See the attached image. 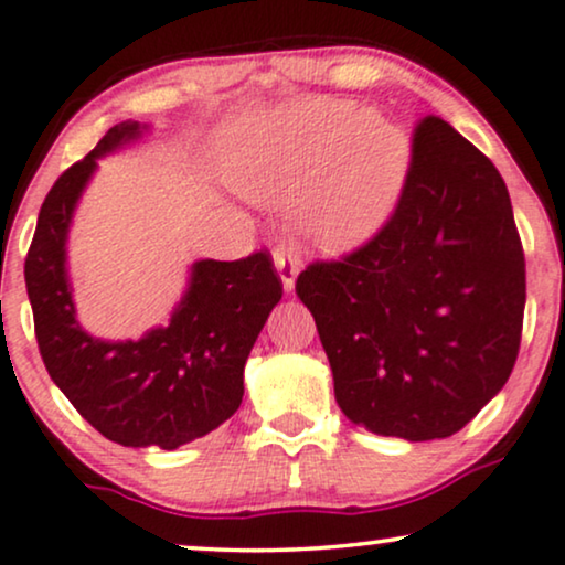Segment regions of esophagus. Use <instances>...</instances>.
Masks as SVG:
<instances>
[{
    "label": "esophagus",
    "mask_w": 565,
    "mask_h": 565,
    "mask_svg": "<svg viewBox=\"0 0 565 565\" xmlns=\"http://www.w3.org/2000/svg\"><path fill=\"white\" fill-rule=\"evenodd\" d=\"M275 267H277V271H280L282 288L285 290H294L298 269H301V259H298L296 250L294 248H285V246H277L275 248Z\"/></svg>",
    "instance_id": "1"
}]
</instances>
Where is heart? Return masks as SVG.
Returning <instances> with one entry per match:
<instances>
[{
    "instance_id": "b5f03b06",
    "label": "heart",
    "mask_w": 565,
    "mask_h": 565,
    "mask_svg": "<svg viewBox=\"0 0 565 565\" xmlns=\"http://www.w3.org/2000/svg\"><path fill=\"white\" fill-rule=\"evenodd\" d=\"M225 175L243 196L288 201L306 238L356 248L385 225L411 167L408 136L356 104L309 102L230 128Z\"/></svg>"
}]
</instances>
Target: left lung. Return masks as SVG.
I'll use <instances>...</instances> for the list:
<instances>
[{
	"instance_id": "1",
	"label": "left lung",
	"mask_w": 565,
	"mask_h": 565,
	"mask_svg": "<svg viewBox=\"0 0 565 565\" xmlns=\"http://www.w3.org/2000/svg\"><path fill=\"white\" fill-rule=\"evenodd\" d=\"M296 294L348 419L411 443L456 435L511 377L524 327V248L498 167L424 117L390 220L309 264Z\"/></svg>"
}]
</instances>
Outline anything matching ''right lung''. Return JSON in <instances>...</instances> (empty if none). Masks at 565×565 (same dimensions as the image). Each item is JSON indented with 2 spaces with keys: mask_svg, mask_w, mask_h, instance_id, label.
I'll list each match as a JSON object with an SVG mask.
<instances>
[{
  "mask_svg": "<svg viewBox=\"0 0 565 565\" xmlns=\"http://www.w3.org/2000/svg\"><path fill=\"white\" fill-rule=\"evenodd\" d=\"M141 130L130 120L115 125L57 178L28 248L25 288L49 377L83 419L125 448L175 450L238 411L243 366L282 298V282L267 250L238 262L201 259L167 327L117 343L83 330L65 269L70 220L96 159L136 141Z\"/></svg>",
  "mask_w": 565,
  "mask_h": 565,
  "instance_id": "right-lung-1",
  "label": "right lung"
}]
</instances>
